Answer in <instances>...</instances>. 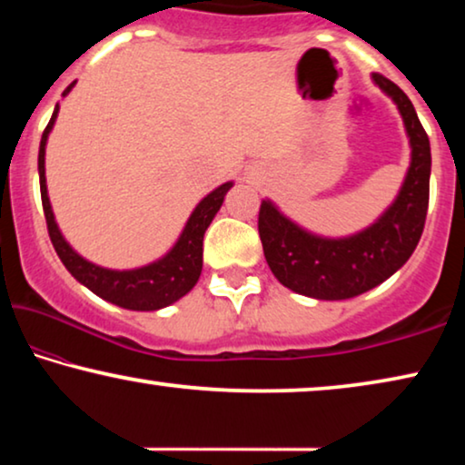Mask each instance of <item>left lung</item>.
I'll return each instance as SVG.
<instances>
[{"mask_svg":"<svg viewBox=\"0 0 465 465\" xmlns=\"http://www.w3.org/2000/svg\"><path fill=\"white\" fill-rule=\"evenodd\" d=\"M372 82L391 97L404 120L411 143V164L396 201L364 231L330 239L304 231L275 203L260 205L258 232L272 275L285 288L317 301H347L377 288L404 266L421 239L430 203V139L415 107L400 86L385 75Z\"/></svg>","mask_w":465,"mask_h":465,"instance_id":"left-lung-1","label":"left lung"}]
</instances>
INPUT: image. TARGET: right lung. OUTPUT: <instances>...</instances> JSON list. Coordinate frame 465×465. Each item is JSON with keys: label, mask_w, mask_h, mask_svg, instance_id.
Segmentation results:
<instances>
[{"label": "right lung", "mask_w": 465, "mask_h": 465, "mask_svg": "<svg viewBox=\"0 0 465 465\" xmlns=\"http://www.w3.org/2000/svg\"><path fill=\"white\" fill-rule=\"evenodd\" d=\"M74 84L75 82H72V84L63 91V97L72 91ZM56 116H59V104H56L53 118H50L48 126L42 133L40 154H37V171H40L42 207L44 215H46L48 234L54 245V252L59 253L61 262L65 264V269L72 272L74 279H78L82 285H86L93 294H97L99 298H104V301L112 304H118V307L123 309L158 311L163 307H169V304H173L175 301H180V298L186 296L188 292L194 288L196 282H199L203 271V237H205V231L209 224H212L215 213L220 212L226 193L232 188V182H226L212 190V193L194 207L186 226H183L180 239L175 241V245L171 247L163 258H158L154 262L145 266H139V269L126 271L105 269V266L88 262V260L82 258L61 234L48 199L44 156H46V142L50 131H53Z\"/></svg>", "instance_id": "add662e5"}]
</instances>
